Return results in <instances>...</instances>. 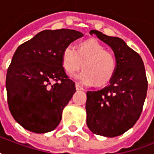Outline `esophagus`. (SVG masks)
<instances>
[{"instance_id":"1","label":"esophagus","mask_w":154,"mask_h":154,"mask_svg":"<svg viewBox=\"0 0 154 154\" xmlns=\"http://www.w3.org/2000/svg\"><path fill=\"white\" fill-rule=\"evenodd\" d=\"M75 88H76V90H83V88L81 87L79 83H76L75 84Z\"/></svg>"}]
</instances>
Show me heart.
Wrapping results in <instances>:
<instances>
[{
    "label": "heart",
    "mask_w": 154,
    "mask_h": 154,
    "mask_svg": "<svg viewBox=\"0 0 154 154\" xmlns=\"http://www.w3.org/2000/svg\"><path fill=\"white\" fill-rule=\"evenodd\" d=\"M83 64H82V63ZM62 66L68 74L83 71L75 78L84 85L103 86L111 81L116 69V60L111 52L94 39L83 42L78 49L68 44L62 52Z\"/></svg>",
    "instance_id": "1"
}]
</instances>
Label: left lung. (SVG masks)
I'll return each mask as SVG.
<instances>
[{
  "label": "left lung",
  "mask_w": 154,
  "mask_h": 154,
  "mask_svg": "<svg viewBox=\"0 0 154 154\" xmlns=\"http://www.w3.org/2000/svg\"><path fill=\"white\" fill-rule=\"evenodd\" d=\"M111 47L116 69L107 87L87 92V125L94 134L115 137L123 134L139 119L147 92V79L141 57L118 37L91 30Z\"/></svg>",
  "instance_id": "1"
}]
</instances>
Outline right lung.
Listing matches in <instances>:
<instances>
[{
  "label": "right lung",
  "mask_w": 154,
  "mask_h": 154,
  "mask_svg": "<svg viewBox=\"0 0 154 154\" xmlns=\"http://www.w3.org/2000/svg\"><path fill=\"white\" fill-rule=\"evenodd\" d=\"M83 34L72 29L43 30L20 45L7 72L6 88L12 116L30 132L55 129L76 92L66 74L62 52Z\"/></svg>",
  "instance_id": "add662e5"
}]
</instances>
